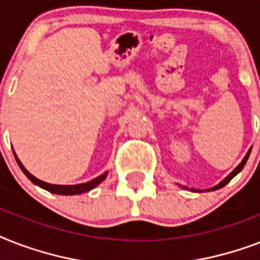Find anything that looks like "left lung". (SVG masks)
<instances>
[{"mask_svg":"<svg viewBox=\"0 0 260 260\" xmlns=\"http://www.w3.org/2000/svg\"><path fill=\"white\" fill-rule=\"evenodd\" d=\"M250 154H251V148H250V150H248V152H247V154H246V156L243 158L242 162L239 163V166L236 167V169H235V170L230 174V175H226V177L224 178V179H222V181L220 182L218 185L213 186V187H210V189L204 190V191H213V190H218V189H220V187H224V186H225L226 183H228V182H230L231 179H232V178L236 177V175H238V174L243 170V167L246 166L247 160H248V156H250ZM181 187H182V189L190 190V191H193V193H202V190H200V189H193V187H191V189H189V187H186V186H181Z\"/></svg>","mask_w":260,"mask_h":260,"instance_id":"obj_1","label":"left lung"}]
</instances>
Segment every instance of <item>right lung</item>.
<instances>
[{
  "mask_svg": "<svg viewBox=\"0 0 260 260\" xmlns=\"http://www.w3.org/2000/svg\"><path fill=\"white\" fill-rule=\"evenodd\" d=\"M13 154H14V158H16V162H17V165L22 170V173L25 174L26 178H28L32 183L38 185L39 187H42V189L47 190V191H50V193L60 194V196H75V194L87 193V191H90L91 189H94L95 186L100 185V183L105 179L106 175H108V171H105V173L101 174L100 177L94 178V179L86 182V183H78V185H52V183L44 182L42 181V179H38L35 175H32L29 171L26 170L25 167L22 166V163L20 162V159L17 158V155H16L14 151H13Z\"/></svg>",
  "mask_w": 260,
  "mask_h": 260,
  "instance_id": "1",
  "label": "right lung"
}]
</instances>
